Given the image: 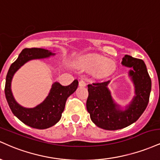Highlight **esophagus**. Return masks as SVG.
<instances>
[{"mask_svg":"<svg viewBox=\"0 0 160 160\" xmlns=\"http://www.w3.org/2000/svg\"><path fill=\"white\" fill-rule=\"evenodd\" d=\"M86 82L84 81V80H80V81H79V86H81V87H83V86H86Z\"/></svg>","mask_w":160,"mask_h":160,"instance_id":"obj_1","label":"esophagus"}]
</instances>
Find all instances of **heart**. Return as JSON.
<instances>
[{"instance_id": "1", "label": "heart", "mask_w": 160, "mask_h": 160, "mask_svg": "<svg viewBox=\"0 0 160 160\" xmlns=\"http://www.w3.org/2000/svg\"><path fill=\"white\" fill-rule=\"evenodd\" d=\"M80 64L98 76H108L114 71V62L97 54H88L80 59Z\"/></svg>"}]
</instances>
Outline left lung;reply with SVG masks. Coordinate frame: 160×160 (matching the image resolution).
Segmentation results:
<instances>
[{"mask_svg":"<svg viewBox=\"0 0 160 160\" xmlns=\"http://www.w3.org/2000/svg\"><path fill=\"white\" fill-rule=\"evenodd\" d=\"M121 63L130 68L128 74L135 88V95L125 108L113 100L108 87L110 80L88 85L87 111L92 121L103 129H121L134 123L149 102L151 80L144 61L125 55Z\"/></svg>","mask_w":160,"mask_h":160,"instance_id":"8db88e82","label":"left lung"}]
</instances>
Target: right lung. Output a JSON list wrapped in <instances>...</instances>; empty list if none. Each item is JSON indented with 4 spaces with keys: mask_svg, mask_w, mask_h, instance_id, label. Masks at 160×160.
<instances>
[{
    "mask_svg": "<svg viewBox=\"0 0 160 160\" xmlns=\"http://www.w3.org/2000/svg\"><path fill=\"white\" fill-rule=\"evenodd\" d=\"M55 55L56 53L45 49H24L7 72L4 90L7 103L12 113L19 120L32 128L45 129L54 126L60 120L67 98L78 89V80L66 86L58 82H53L47 98L34 108H25L16 102L11 90V82L16 71L26 62L34 59L47 58Z\"/></svg>",
    "mask_w": 160,
    "mask_h": 160,
    "instance_id": "right-lung-1",
    "label": "right lung"
}]
</instances>
